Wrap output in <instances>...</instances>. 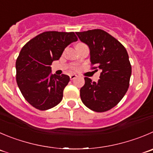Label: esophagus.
I'll use <instances>...</instances> for the list:
<instances>
[{
  "label": "esophagus",
  "instance_id": "1",
  "mask_svg": "<svg viewBox=\"0 0 153 153\" xmlns=\"http://www.w3.org/2000/svg\"><path fill=\"white\" fill-rule=\"evenodd\" d=\"M76 76H77L76 75V74H71V75H70V78H71V79H74Z\"/></svg>",
  "mask_w": 153,
  "mask_h": 153
}]
</instances>
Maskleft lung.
<instances>
[{
  "instance_id": "left-lung-1",
  "label": "left lung",
  "mask_w": 153,
  "mask_h": 153,
  "mask_svg": "<svg viewBox=\"0 0 153 153\" xmlns=\"http://www.w3.org/2000/svg\"><path fill=\"white\" fill-rule=\"evenodd\" d=\"M90 50V62L101 70L97 82L85 77L80 88L82 103L90 110L105 112L114 107L127 92L131 66L126 48L101 29L76 32ZM97 71V70H96Z\"/></svg>"
}]
</instances>
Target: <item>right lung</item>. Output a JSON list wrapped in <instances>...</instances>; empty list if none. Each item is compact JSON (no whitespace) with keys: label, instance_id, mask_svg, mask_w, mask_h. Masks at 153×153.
<instances>
[{"label":"right lung","instance_id":"right-lung-1","mask_svg":"<svg viewBox=\"0 0 153 153\" xmlns=\"http://www.w3.org/2000/svg\"><path fill=\"white\" fill-rule=\"evenodd\" d=\"M77 40L74 32L46 31L29 40L20 51L16 62L17 85L25 99L36 109L49 110L62 101L70 77L52 74L50 65Z\"/></svg>","mask_w":153,"mask_h":153}]
</instances>
